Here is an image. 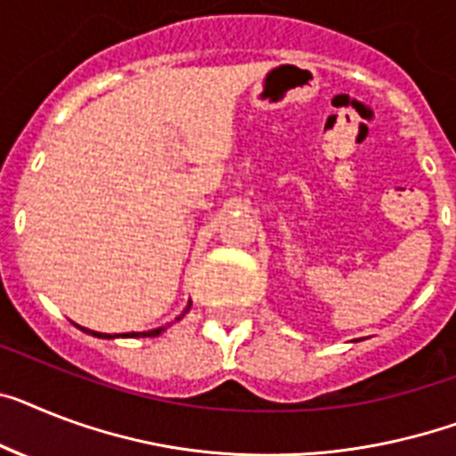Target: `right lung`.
Wrapping results in <instances>:
<instances>
[{
  "label": "right lung",
  "mask_w": 456,
  "mask_h": 456,
  "mask_svg": "<svg viewBox=\"0 0 456 456\" xmlns=\"http://www.w3.org/2000/svg\"><path fill=\"white\" fill-rule=\"evenodd\" d=\"M188 310H191V300H188V305L183 307L182 314L176 317V322H179V319H182ZM78 329H81V326H78ZM81 330H84V333H90V336L102 338V340H114V338H156L163 333L165 326H158V329H151V330H142V333H134V330L133 333H114V336H111V333H100V330H90V329H81Z\"/></svg>",
  "instance_id": "obj_1"
}]
</instances>
